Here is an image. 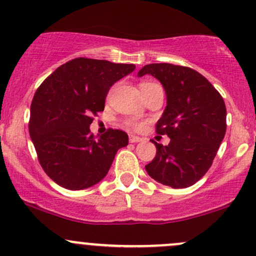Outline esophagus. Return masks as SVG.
Here are the masks:
<instances>
[{
	"mask_svg": "<svg viewBox=\"0 0 256 256\" xmlns=\"http://www.w3.org/2000/svg\"><path fill=\"white\" fill-rule=\"evenodd\" d=\"M128 141H130L131 143H137V142L143 141V138H141V137H138V136H134V134H130V137H128Z\"/></svg>",
	"mask_w": 256,
	"mask_h": 256,
	"instance_id": "esophagus-1",
	"label": "esophagus"
}]
</instances>
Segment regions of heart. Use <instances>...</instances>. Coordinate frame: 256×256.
Wrapping results in <instances>:
<instances>
[{"instance_id":"b5f03b06","label":"heart","mask_w":256,"mask_h":256,"mask_svg":"<svg viewBox=\"0 0 256 256\" xmlns=\"http://www.w3.org/2000/svg\"><path fill=\"white\" fill-rule=\"evenodd\" d=\"M148 85H150V82H143V84H141V90L144 88V87L148 86ZM126 125H128V128H136V130H140V128H142L143 124L134 122V120H126Z\"/></svg>"}]
</instances>
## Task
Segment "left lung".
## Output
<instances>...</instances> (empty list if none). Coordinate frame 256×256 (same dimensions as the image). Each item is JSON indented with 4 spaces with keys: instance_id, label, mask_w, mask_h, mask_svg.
<instances>
[{
    "instance_id": "1",
    "label": "left lung",
    "mask_w": 256,
    "mask_h": 256,
    "mask_svg": "<svg viewBox=\"0 0 256 256\" xmlns=\"http://www.w3.org/2000/svg\"><path fill=\"white\" fill-rule=\"evenodd\" d=\"M146 74L158 78L165 90L166 108L156 131L170 137L168 146L154 142L156 154L146 170L165 186H192L212 166L226 134L224 98L203 75L188 66L147 64L137 75Z\"/></svg>"
}]
</instances>
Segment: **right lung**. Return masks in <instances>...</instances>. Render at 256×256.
Instances as JSON below:
<instances>
[{"mask_svg": "<svg viewBox=\"0 0 256 256\" xmlns=\"http://www.w3.org/2000/svg\"><path fill=\"white\" fill-rule=\"evenodd\" d=\"M134 64L75 58L50 75L30 106L29 132L38 162L53 181L66 190H85L104 178L128 134L108 128L94 138V115L104 110L109 88L132 72Z\"/></svg>", "mask_w": 256, "mask_h": 256, "instance_id": "obj_1", "label": "right lung"}]
</instances>
